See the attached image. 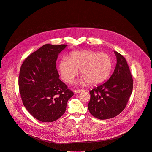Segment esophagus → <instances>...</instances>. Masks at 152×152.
<instances>
[{"mask_svg": "<svg viewBox=\"0 0 152 152\" xmlns=\"http://www.w3.org/2000/svg\"><path fill=\"white\" fill-rule=\"evenodd\" d=\"M83 91V89H77V90H75V93H80V92H82Z\"/></svg>", "mask_w": 152, "mask_h": 152, "instance_id": "34e87169", "label": "esophagus"}]
</instances>
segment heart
I'll use <instances>...</instances> for the list:
<instances>
[{
	"label": "heart",
	"instance_id": "1",
	"mask_svg": "<svg viewBox=\"0 0 152 152\" xmlns=\"http://www.w3.org/2000/svg\"><path fill=\"white\" fill-rule=\"evenodd\" d=\"M112 67L111 58L106 54L94 50H76L70 54L69 58L61 59L58 69L65 82L72 83L80 70L86 83L94 85L107 77Z\"/></svg>",
	"mask_w": 152,
	"mask_h": 152
}]
</instances>
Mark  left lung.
<instances>
[{"instance_id":"1","label":"left lung","mask_w":152,"mask_h":152,"mask_svg":"<svg viewBox=\"0 0 152 152\" xmlns=\"http://www.w3.org/2000/svg\"><path fill=\"white\" fill-rule=\"evenodd\" d=\"M117 63L109 79L89 91L88 109L95 118H113L125 108L133 89V79L125 58L114 51Z\"/></svg>"}]
</instances>
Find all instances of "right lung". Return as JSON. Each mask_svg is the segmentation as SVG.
<instances>
[{
	"label": "right lung",
	"instance_id": "obj_1",
	"mask_svg": "<svg viewBox=\"0 0 152 152\" xmlns=\"http://www.w3.org/2000/svg\"><path fill=\"white\" fill-rule=\"evenodd\" d=\"M67 45L46 44L22 64L18 79L23 103L27 111L43 122H52L65 113L73 92L60 79L56 67L58 54Z\"/></svg>",
	"mask_w": 152,
	"mask_h": 152
}]
</instances>
